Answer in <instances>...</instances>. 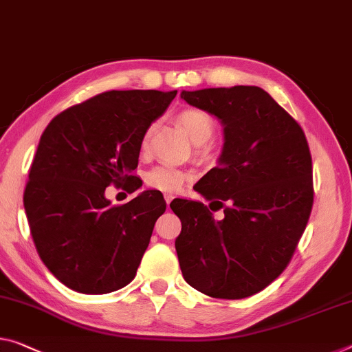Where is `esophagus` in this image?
Listing matches in <instances>:
<instances>
[{"label": "esophagus", "mask_w": 352, "mask_h": 352, "mask_svg": "<svg viewBox=\"0 0 352 352\" xmlns=\"http://www.w3.org/2000/svg\"><path fill=\"white\" fill-rule=\"evenodd\" d=\"M164 197H165L166 206H170V203L173 201V198H175V195H171V193H165V195H164Z\"/></svg>", "instance_id": "34e87169"}]
</instances>
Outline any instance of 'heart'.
<instances>
[{
    "mask_svg": "<svg viewBox=\"0 0 352 352\" xmlns=\"http://www.w3.org/2000/svg\"><path fill=\"white\" fill-rule=\"evenodd\" d=\"M177 120L186 127V131L190 135L193 143H197V149L199 153H206L210 149L209 140L212 138L215 132V121L212 116L199 108H186L179 113ZM154 132V124L146 129L142 137V149H148L151 137ZM192 175L186 170L177 168L170 164H160L146 173L144 181L149 187L162 192H176L182 187V184L188 181Z\"/></svg>",
    "mask_w": 352,
    "mask_h": 352,
    "instance_id": "obj_1",
    "label": "heart"
}]
</instances>
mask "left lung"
Wrapping results in <instances>:
<instances>
[{"label":"left lung","instance_id":"1","mask_svg":"<svg viewBox=\"0 0 352 352\" xmlns=\"http://www.w3.org/2000/svg\"><path fill=\"white\" fill-rule=\"evenodd\" d=\"M187 104L223 124L219 165L193 188L208 201L173 199L181 219L175 242L186 282L215 299L263 291L288 266L313 206V166L305 133L258 86L182 91ZM223 208L213 219L210 210Z\"/></svg>","mask_w":352,"mask_h":352}]
</instances>
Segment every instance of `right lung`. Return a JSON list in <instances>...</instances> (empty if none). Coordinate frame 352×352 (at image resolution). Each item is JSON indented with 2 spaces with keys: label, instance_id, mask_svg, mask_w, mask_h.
Returning a JSON list of instances; mask_svg holds the SVG:
<instances>
[{
  "label": "right lung",
  "instance_id": "right-lung-1",
  "mask_svg": "<svg viewBox=\"0 0 352 352\" xmlns=\"http://www.w3.org/2000/svg\"><path fill=\"white\" fill-rule=\"evenodd\" d=\"M177 91H107L56 115L42 133L23 193L32 241L48 270L67 288L107 294L135 278L166 203L146 190L120 206L108 186H142V137Z\"/></svg>",
  "mask_w": 352,
  "mask_h": 352
}]
</instances>
